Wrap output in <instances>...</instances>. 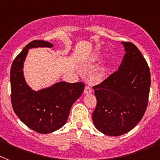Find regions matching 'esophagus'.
<instances>
[{"mask_svg": "<svg viewBox=\"0 0 160 160\" xmlns=\"http://www.w3.org/2000/svg\"><path fill=\"white\" fill-rule=\"evenodd\" d=\"M92 91H93V89H92V88L90 86H88V85H86L85 86V88H84V93H92Z\"/></svg>", "mask_w": 160, "mask_h": 160, "instance_id": "obj_1", "label": "esophagus"}]
</instances>
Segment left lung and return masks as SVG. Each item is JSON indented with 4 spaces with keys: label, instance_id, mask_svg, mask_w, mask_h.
<instances>
[{
    "label": "left lung",
    "instance_id": "8db88e82",
    "mask_svg": "<svg viewBox=\"0 0 160 160\" xmlns=\"http://www.w3.org/2000/svg\"><path fill=\"white\" fill-rule=\"evenodd\" d=\"M126 51L118 70L93 87L97 105L92 115L97 129L108 136L130 132L143 118L148 105L150 71L137 47L122 42Z\"/></svg>",
    "mask_w": 160,
    "mask_h": 160
}]
</instances>
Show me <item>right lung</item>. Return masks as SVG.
Wrapping results in <instances>:
<instances>
[{
    "label": "right lung",
    "instance_id": "1",
    "mask_svg": "<svg viewBox=\"0 0 160 160\" xmlns=\"http://www.w3.org/2000/svg\"><path fill=\"white\" fill-rule=\"evenodd\" d=\"M52 46L43 40H33L15 58L10 68V98L14 112L27 127L41 134L55 132L65 125L71 106L84 89L82 82L61 81L34 91L26 84L23 67L28 49Z\"/></svg>",
    "mask_w": 160,
    "mask_h": 160
}]
</instances>
